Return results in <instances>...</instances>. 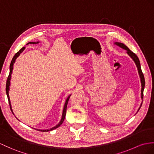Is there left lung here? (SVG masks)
<instances>
[{"label":"left lung","mask_w":154,"mask_h":154,"mask_svg":"<svg viewBox=\"0 0 154 154\" xmlns=\"http://www.w3.org/2000/svg\"><path fill=\"white\" fill-rule=\"evenodd\" d=\"M116 45H118L119 47H121L122 48L124 49V50H127V53L128 54V55L130 56V57L133 59V61L135 63V64L137 66V69L138 70V73H139L140 75V81H141V84H142V89H141V98L143 99V91H144V86H145V80H144V74L142 72V70H141V67H140V61H139V59L138 58V57L137 56V55L133 53L132 51H131L129 49L127 48V46H126L125 44H123V43H119V42H116L115 43ZM142 106V104L140 105V107ZM140 107L139 108V109L138 110H140Z\"/></svg>","instance_id":"left-lung-1"}]
</instances>
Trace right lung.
Masks as SVG:
<instances>
[{
  "instance_id": "add662e5",
  "label": "right lung",
  "mask_w": 154,
  "mask_h": 154,
  "mask_svg": "<svg viewBox=\"0 0 154 154\" xmlns=\"http://www.w3.org/2000/svg\"><path fill=\"white\" fill-rule=\"evenodd\" d=\"M38 43V42H37ZM28 44H36V42H29ZM25 47H23L22 48L21 50H19V51H17V53L15 54V55L14 56V57L12 58V61H11V63H10V73H9V75L8 76V78H7V80H6V95H7V97H8V103H9V104H10V109H11V111L12 112V106H11V104H10V97H9V94H8V92H9V88H10V78H11V74H12V70H13V66H14V63H15V61H16V58L18 57L19 55H20V54L21 53L22 51H23L24 50H25ZM70 96H69L68 98H67L66 102H65V106H64V108H63V115H62V118H61V122H60L58 124L56 125L55 127H53V128L51 129H47V130H39V129H37L38 131H43V132H47V131H52L54 130L56 128H57V127H59L60 125H61L63 121H64L65 119V116H66V107H67V104H68V102H69V100L70 99Z\"/></svg>"
}]
</instances>
